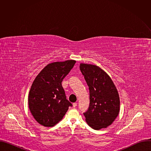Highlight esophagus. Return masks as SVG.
Masks as SVG:
<instances>
[{
	"instance_id": "obj_1",
	"label": "esophagus",
	"mask_w": 151,
	"mask_h": 151,
	"mask_svg": "<svg viewBox=\"0 0 151 151\" xmlns=\"http://www.w3.org/2000/svg\"><path fill=\"white\" fill-rule=\"evenodd\" d=\"M73 106L74 107H76V106H77V103H73Z\"/></svg>"
}]
</instances>
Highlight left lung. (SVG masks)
<instances>
[{
	"label": "left lung",
	"instance_id": "8db88e82",
	"mask_svg": "<svg viewBox=\"0 0 151 151\" xmlns=\"http://www.w3.org/2000/svg\"><path fill=\"white\" fill-rule=\"evenodd\" d=\"M90 90V106L83 113L85 121L94 130L111 125L119 112V97L114 83L103 69L93 64H80Z\"/></svg>",
	"mask_w": 151,
	"mask_h": 151
}]
</instances>
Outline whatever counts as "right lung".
<instances>
[{
	"label": "right lung",
	"instance_id": "add662e5",
	"mask_svg": "<svg viewBox=\"0 0 151 151\" xmlns=\"http://www.w3.org/2000/svg\"><path fill=\"white\" fill-rule=\"evenodd\" d=\"M75 60L48 64L35 79L29 94V107L35 120L45 127H53L72 106L62 87L63 79L74 66Z\"/></svg>",
	"mask_w": 151,
	"mask_h": 151
}]
</instances>
